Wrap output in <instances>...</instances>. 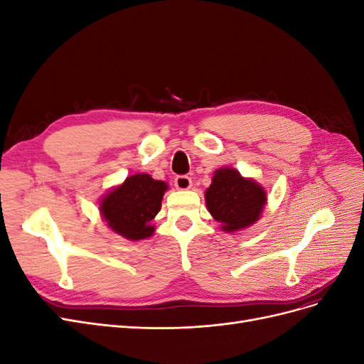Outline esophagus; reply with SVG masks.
<instances>
[{
  "label": "esophagus",
  "instance_id": "1",
  "mask_svg": "<svg viewBox=\"0 0 364 364\" xmlns=\"http://www.w3.org/2000/svg\"><path fill=\"white\" fill-rule=\"evenodd\" d=\"M174 186L178 190H190L193 186V181L191 178H188V176H176Z\"/></svg>",
  "mask_w": 364,
  "mask_h": 364
}]
</instances>
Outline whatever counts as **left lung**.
Instances as JSON below:
<instances>
[{"label": "left lung", "instance_id": "8db88e82", "mask_svg": "<svg viewBox=\"0 0 364 364\" xmlns=\"http://www.w3.org/2000/svg\"><path fill=\"white\" fill-rule=\"evenodd\" d=\"M208 211L225 232H238L255 225L267 205V191L238 170L222 167L214 171L205 191Z\"/></svg>", "mask_w": 364, "mask_h": 364}]
</instances>
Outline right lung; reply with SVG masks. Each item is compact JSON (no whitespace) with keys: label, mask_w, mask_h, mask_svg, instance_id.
<instances>
[{"label":"right lung","mask_w":364,"mask_h":364,"mask_svg":"<svg viewBox=\"0 0 364 364\" xmlns=\"http://www.w3.org/2000/svg\"><path fill=\"white\" fill-rule=\"evenodd\" d=\"M167 190V182L153 179L147 173H136L107 191L98 209L107 228L115 234L132 241L144 240L155 232L150 222L161 211Z\"/></svg>","instance_id":"right-lung-1"}]
</instances>
